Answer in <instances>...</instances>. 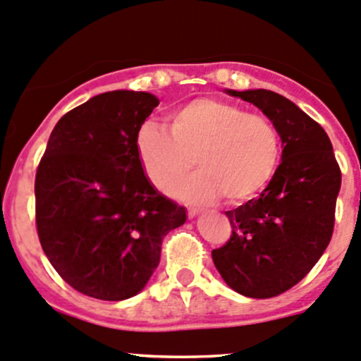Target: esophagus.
I'll return each instance as SVG.
<instances>
[{"mask_svg": "<svg viewBox=\"0 0 361 361\" xmlns=\"http://www.w3.org/2000/svg\"><path fill=\"white\" fill-rule=\"evenodd\" d=\"M199 214H200L199 209H188V217H190V219H193V217L199 216Z\"/></svg>", "mask_w": 361, "mask_h": 361, "instance_id": "esophagus-1", "label": "esophagus"}]
</instances>
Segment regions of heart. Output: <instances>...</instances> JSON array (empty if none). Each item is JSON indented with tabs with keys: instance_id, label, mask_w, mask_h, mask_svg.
<instances>
[{
	"instance_id": "1",
	"label": "heart",
	"mask_w": 361,
	"mask_h": 361,
	"mask_svg": "<svg viewBox=\"0 0 361 361\" xmlns=\"http://www.w3.org/2000/svg\"><path fill=\"white\" fill-rule=\"evenodd\" d=\"M169 133L142 125L137 154L154 188L171 195L192 171L199 174L178 192L190 204H212L224 195L245 202L267 187L283 156L276 125L262 114L219 99L200 97L168 116Z\"/></svg>"
}]
</instances>
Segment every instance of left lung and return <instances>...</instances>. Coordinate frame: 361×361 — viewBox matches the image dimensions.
Instances as JSON below:
<instances>
[{"label": "left lung", "mask_w": 361, "mask_h": 361, "mask_svg": "<svg viewBox=\"0 0 361 361\" xmlns=\"http://www.w3.org/2000/svg\"><path fill=\"white\" fill-rule=\"evenodd\" d=\"M276 125L283 156L259 199L226 212L233 235L212 250L224 283L248 298H272L295 286L326 252L334 229L341 169L319 123L265 89H226Z\"/></svg>", "instance_id": "obj_1"}]
</instances>
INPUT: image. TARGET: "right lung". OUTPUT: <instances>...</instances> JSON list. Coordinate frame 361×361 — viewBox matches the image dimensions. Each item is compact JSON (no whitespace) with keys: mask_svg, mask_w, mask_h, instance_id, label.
I'll return each mask as SVG.
<instances>
[{"mask_svg":"<svg viewBox=\"0 0 361 361\" xmlns=\"http://www.w3.org/2000/svg\"><path fill=\"white\" fill-rule=\"evenodd\" d=\"M159 99L113 90L68 111L35 174V224L51 265L73 290L106 302L135 296L187 211L142 169L137 133Z\"/></svg>","mask_w":361,"mask_h":361,"instance_id":"1","label":"right lung"}]
</instances>
